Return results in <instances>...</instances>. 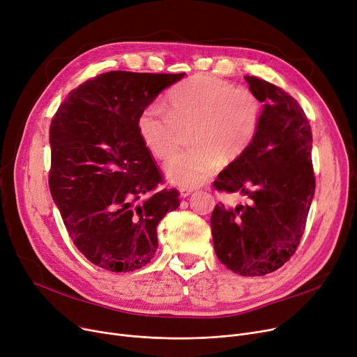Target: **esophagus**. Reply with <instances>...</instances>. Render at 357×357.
Segmentation results:
<instances>
[{"instance_id": "esophagus-1", "label": "esophagus", "mask_w": 357, "mask_h": 357, "mask_svg": "<svg viewBox=\"0 0 357 357\" xmlns=\"http://www.w3.org/2000/svg\"><path fill=\"white\" fill-rule=\"evenodd\" d=\"M179 192H181V197H182V198H186V197H190V195L192 194L191 190H185V188H181Z\"/></svg>"}]
</instances>
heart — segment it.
<instances>
[{"label":"heart","mask_w":357,"mask_h":357,"mask_svg":"<svg viewBox=\"0 0 357 357\" xmlns=\"http://www.w3.org/2000/svg\"><path fill=\"white\" fill-rule=\"evenodd\" d=\"M264 105L255 92L210 73H198L167 93V116L149 105L137 117V135L147 152L167 159L190 130L191 149L169 159L165 178L179 188L192 190L218 169L221 159H238L253 143Z\"/></svg>","instance_id":"heart-1"}]
</instances>
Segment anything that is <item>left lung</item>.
<instances>
[{"label": "left lung", "instance_id": "obj_1", "mask_svg": "<svg viewBox=\"0 0 357 357\" xmlns=\"http://www.w3.org/2000/svg\"><path fill=\"white\" fill-rule=\"evenodd\" d=\"M264 104L257 135L214 182L215 190L250 201L211 215L214 250L222 265L241 276H261L282 266L301 240L315 191L312 135L304 109L284 89L245 77Z\"/></svg>", "mask_w": 357, "mask_h": 357}]
</instances>
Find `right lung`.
<instances>
[{
    "instance_id": "obj_1",
    "label": "right lung",
    "mask_w": 357,
    "mask_h": 357,
    "mask_svg": "<svg viewBox=\"0 0 357 357\" xmlns=\"http://www.w3.org/2000/svg\"><path fill=\"white\" fill-rule=\"evenodd\" d=\"M185 73L112 70L73 89L50 124V194L73 245L111 272L146 266L156 227L179 207L176 190H156L162 175L136 121Z\"/></svg>"
}]
</instances>
